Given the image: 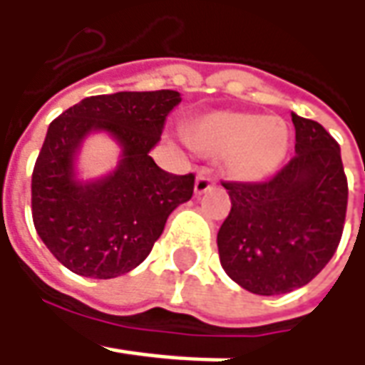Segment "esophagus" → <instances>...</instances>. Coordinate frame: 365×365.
I'll list each match as a JSON object with an SVG mask.
<instances>
[{"instance_id":"obj_1","label":"esophagus","mask_w":365,"mask_h":365,"mask_svg":"<svg viewBox=\"0 0 365 365\" xmlns=\"http://www.w3.org/2000/svg\"><path fill=\"white\" fill-rule=\"evenodd\" d=\"M213 189V180L209 178V176L199 175L197 176V180H195V195L199 197V195H205L207 190Z\"/></svg>"}]
</instances>
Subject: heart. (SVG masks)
I'll use <instances>...</instances> for the list:
<instances>
[{"mask_svg":"<svg viewBox=\"0 0 365 365\" xmlns=\"http://www.w3.org/2000/svg\"><path fill=\"white\" fill-rule=\"evenodd\" d=\"M192 150L207 158H221L223 173L240 182L272 176L290 148L288 123L276 115L217 109L185 125Z\"/></svg>","mask_w":365,"mask_h":365,"instance_id":"obj_1","label":"heart"}]
</instances>
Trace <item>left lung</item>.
<instances>
[{"label": "left lung", "instance_id": "obj_1", "mask_svg": "<svg viewBox=\"0 0 365 365\" xmlns=\"http://www.w3.org/2000/svg\"><path fill=\"white\" fill-rule=\"evenodd\" d=\"M294 158L268 182H223L232 211L217 233L223 270L240 287L284 294L309 284L333 258L347 209L339 144L292 113Z\"/></svg>", "mask_w": 365, "mask_h": 365}]
</instances>
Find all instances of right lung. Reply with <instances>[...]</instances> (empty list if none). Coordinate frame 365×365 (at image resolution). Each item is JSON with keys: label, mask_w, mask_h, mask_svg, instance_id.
I'll return each instance as SVG.
<instances>
[{"label": "right lung", "mask_w": 365, "mask_h": 365, "mask_svg": "<svg viewBox=\"0 0 365 365\" xmlns=\"http://www.w3.org/2000/svg\"><path fill=\"white\" fill-rule=\"evenodd\" d=\"M180 93L121 91L68 107L48 125L32 173V217L40 240L71 272L115 278L140 266L166 219L192 197L195 176L164 173L150 150ZM107 133L120 148L113 171L81 179L80 148Z\"/></svg>", "instance_id": "add662e5"}]
</instances>
